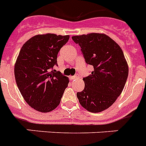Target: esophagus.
<instances>
[{
    "label": "esophagus",
    "instance_id": "1",
    "mask_svg": "<svg viewBox=\"0 0 146 146\" xmlns=\"http://www.w3.org/2000/svg\"><path fill=\"white\" fill-rule=\"evenodd\" d=\"M78 77H79L78 75H76V76H70V79L72 80H76V79H77Z\"/></svg>",
    "mask_w": 146,
    "mask_h": 146
}]
</instances>
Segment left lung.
Masks as SVG:
<instances>
[{
	"label": "left lung",
	"mask_w": 146,
	"mask_h": 146,
	"mask_svg": "<svg viewBox=\"0 0 146 146\" xmlns=\"http://www.w3.org/2000/svg\"><path fill=\"white\" fill-rule=\"evenodd\" d=\"M81 48L87 64L94 70L83 78L85 88L77 92L79 102L87 111L98 113L114 103L128 77V65L120 47L104 34L90 33L73 36Z\"/></svg>",
	"instance_id": "8db88e82"
}]
</instances>
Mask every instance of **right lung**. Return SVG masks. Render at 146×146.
<instances>
[{"label":"right lung","instance_id":"1","mask_svg":"<svg viewBox=\"0 0 146 146\" xmlns=\"http://www.w3.org/2000/svg\"><path fill=\"white\" fill-rule=\"evenodd\" d=\"M69 35H38L23 45L15 64L17 86L26 103L41 112H49L59 105L69 79L59 71L57 54L68 42Z\"/></svg>","mask_w":146,"mask_h":146}]
</instances>
